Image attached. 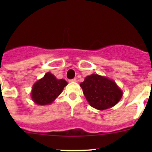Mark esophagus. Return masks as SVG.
I'll return each mask as SVG.
<instances>
[{
    "label": "esophagus",
    "instance_id": "1",
    "mask_svg": "<svg viewBox=\"0 0 152 152\" xmlns=\"http://www.w3.org/2000/svg\"><path fill=\"white\" fill-rule=\"evenodd\" d=\"M71 81H72V82H76V81H77V79L74 78L72 79V80H71Z\"/></svg>",
    "mask_w": 152,
    "mask_h": 152
}]
</instances>
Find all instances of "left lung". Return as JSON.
<instances>
[{
  "instance_id": "obj_1",
  "label": "left lung",
  "mask_w": 152,
  "mask_h": 152,
  "mask_svg": "<svg viewBox=\"0 0 152 152\" xmlns=\"http://www.w3.org/2000/svg\"><path fill=\"white\" fill-rule=\"evenodd\" d=\"M80 86L90 105L98 110L114 107L123 94L113 80L97 74L87 76Z\"/></svg>"
}]
</instances>
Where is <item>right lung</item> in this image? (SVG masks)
I'll return each instance as SVG.
<instances>
[{
	"mask_svg": "<svg viewBox=\"0 0 152 152\" xmlns=\"http://www.w3.org/2000/svg\"><path fill=\"white\" fill-rule=\"evenodd\" d=\"M67 84L65 80L57 79L54 75L47 72L33 85L31 98L38 105H49L61 94Z\"/></svg>",
	"mask_w": 152,
	"mask_h": 152,
	"instance_id": "add662e5",
	"label": "right lung"
}]
</instances>
